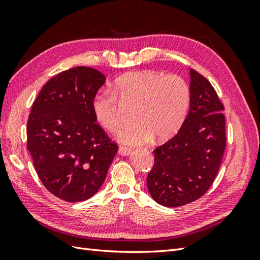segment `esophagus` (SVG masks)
<instances>
[{"label":"esophagus","instance_id":"34e87169","mask_svg":"<svg viewBox=\"0 0 260 260\" xmlns=\"http://www.w3.org/2000/svg\"><path fill=\"white\" fill-rule=\"evenodd\" d=\"M131 153H132L131 148H127V147H125V146H120V147L118 148V154H119V155L128 156Z\"/></svg>","mask_w":260,"mask_h":260}]
</instances>
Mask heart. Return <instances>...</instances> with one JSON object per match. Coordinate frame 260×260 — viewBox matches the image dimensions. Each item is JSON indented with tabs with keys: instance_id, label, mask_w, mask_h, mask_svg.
<instances>
[{
	"instance_id": "b5f03b06",
	"label": "heart",
	"mask_w": 260,
	"mask_h": 260,
	"mask_svg": "<svg viewBox=\"0 0 260 260\" xmlns=\"http://www.w3.org/2000/svg\"><path fill=\"white\" fill-rule=\"evenodd\" d=\"M190 105V89L176 75L163 76L151 70L120 76L114 82L113 93L101 92L92 101L97 123L108 132L120 126V106L133 107L135 121L117 134L124 145L141 146L156 141H168L183 125Z\"/></svg>"
}]
</instances>
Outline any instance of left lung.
<instances>
[{
  "label": "left lung",
  "mask_w": 260,
  "mask_h": 260,
  "mask_svg": "<svg viewBox=\"0 0 260 260\" xmlns=\"http://www.w3.org/2000/svg\"><path fill=\"white\" fill-rule=\"evenodd\" d=\"M190 108L174 137L154 150L147 189L164 207L198 200L211 186L225 147L223 106L211 84L190 69Z\"/></svg>",
  "instance_id": "left-lung-1"
}]
</instances>
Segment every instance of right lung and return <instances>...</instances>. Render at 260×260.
<instances>
[{
  "label": "right lung",
  "instance_id": "right-lung-1",
  "mask_svg": "<svg viewBox=\"0 0 260 260\" xmlns=\"http://www.w3.org/2000/svg\"><path fill=\"white\" fill-rule=\"evenodd\" d=\"M105 81L98 70L78 66L49 80L32 105L27 151L42 184L64 201L80 202L95 194L118 151L92 112Z\"/></svg>",
  "mask_w": 260,
  "mask_h": 260
}]
</instances>
